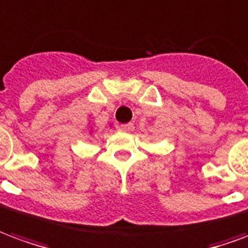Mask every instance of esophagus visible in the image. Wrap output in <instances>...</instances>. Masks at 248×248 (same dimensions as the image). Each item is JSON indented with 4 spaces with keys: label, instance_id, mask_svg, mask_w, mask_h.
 Instances as JSON below:
<instances>
[{
    "label": "esophagus",
    "instance_id": "1",
    "mask_svg": "<svg viewBox=\"0 0 248 248\" xmlns=\"http://www.w3.org/2000/svg\"><path fill=\"white\" fill-rule=\"evenodd\" d=\"M118 129L121 130V131H133V130H134V124H119Z\"/></svg>",
    "mask_w": 248,
    "mask_h": 248
}]
</instances>
